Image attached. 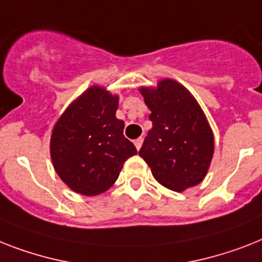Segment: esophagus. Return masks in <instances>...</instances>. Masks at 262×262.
<instances>
[{"mask_svg":"<svg viewBox=\"0 0 262 262\" xmlns=\"http://www.w3.org/2000/svg\"><path fill=\"white\" fill-rule=\"evenodd\" d=\"M142 141H144V140H142V137H140V138H137V140H135V145H136V148H137V150L140 149V148H141Z\"/></svg>","mask_w":262,"mask_h":262,"instance_id":"1","label":"esophagus"}]
</instances>
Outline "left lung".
Returning <instances> with one entry per match:
<instances>
[{"label": "left lung", "mask_w": 262, "mask_h": 262, "mask_svg": "<svg viewBox=\"0 0 262 262\" xmlns=\"http://www.w3.org/2000/svg\"><path fill=\"white\" fill-rule=\"evenodd\" d=\"M140 91L152 112V129L138 155L169 190L182 192L199 184L211 163L214 136L196 99L171 79Z\"/></svg>", "instance_id": "1"}]
</instances>
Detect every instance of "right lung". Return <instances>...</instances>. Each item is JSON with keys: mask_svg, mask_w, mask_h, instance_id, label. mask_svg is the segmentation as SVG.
Returning <instances> with one entry per match:
<instances>
[{"mask_svg": "<svg viewBox=\"0 0 262 262\" xmlns=\"http://www.w3.org/2000/svg\"><path fill=\"white\" fill-rule=\"evenodd\" d=\"M118 97L90 87L63 113L51 136V159L60 179L94 196L114 184L125 161L137 153L116 117Z\"/></svg>", "mask_w": 262, "mask_h": 262, "instance_id": "add662e5", "label": "right lung"}]
</instances>
